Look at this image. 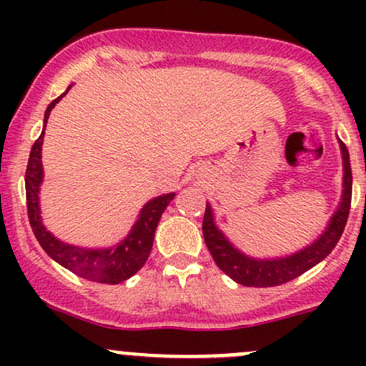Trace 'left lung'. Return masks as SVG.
Listing matches in <instances>:
<instances>
[{"label":"left lung","instance_id":"left-lung-1","mask_svg":"<svg viewBox=\"0 0 366 366\" xmlns=\"http://www.w3.org/2000/svg\"><path fill=\"white\" fill-rule=\"evenodd\" d=\"M342 159H343V194L337 212L331 217L330 224L324 234L317 239L313 244L306 246L301 252L289 254L282 258H252L242 252H239L221 230H217L214 223V214L210 205L207 204L204 224L205 244L212 254L217 267L230 276L234 282L244 287H276L297 278L302 272L312 269L320 260L327 257L335 249L337 242L340 241L343 228H345L347 217L350 210V197H352V172H350L349 150L340 142Z\"/></svg>","mask_w":366,"mask_h":366}]
</instances>
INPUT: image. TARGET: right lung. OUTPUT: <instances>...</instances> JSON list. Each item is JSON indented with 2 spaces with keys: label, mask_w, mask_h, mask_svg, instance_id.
<instances>
[{
  "label": "right lung",
  "mask_w": 366,
  "mask_h": 366,
  "mask_svg": "<svg viewBox=\"0 0 366 366\" xmlns=\"http://www.w3.org/2000/svg\"><path fill=\"white\" fill-rule=\"evenodd\" d=\"M65 94H61L60 97L54 99L47 106L46 114H44V129H46L51 109L56 106V102ZM44 129L39 139L33 143L31 152H29L28 168H26V205H28L29 224H31V230L35 234L36 241H39L44 252L49 254L54 262H58V264L72 271L74 274L81 276V278L97 283H109V285L125 282L131 276H134L143 267L147 258H149L150 249H152L154 244V234H156L157 223H159L162 212H164L169 202L173 200L175 193L162 194V197L154 198L149 204H145L142 212H139L138 221L134 223L132 230L129 232L127 237L122 242H118L117 246H113V248L88 249L67 244V242L54 237L51 232H47L46 227L42 224V217H40L39 191L44 179V168L42 161H40L42 159Z\"/></svg>",
  "instance_id": "1"
}]
</instances>
